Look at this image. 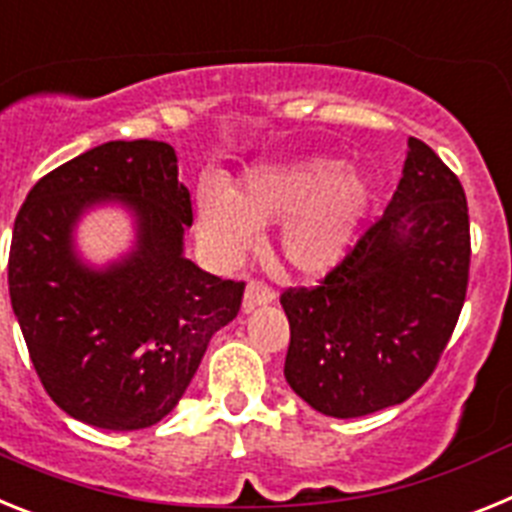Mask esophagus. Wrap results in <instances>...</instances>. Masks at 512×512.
Here are the masks:
<instances>
[{"instance_id": "obj_1", "label": "esophagus", "mask_w": 512, "mask_h": 512, "mask_svg": "<svg viewBox=\"0 0 512 512\" xmlns=\"http://www.w3.org/2000/svg\"><path fill=\"white\" fill-rule=\"evenodd\" d=\"M275 299V291L262 281H250L247 283V291H244V309H255V306L270 304Z\"/></svg>"}]
</instances>
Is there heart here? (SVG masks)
<instances>
[{"mask_svg": "<svg viewBox=\"0 0 512 512\" xmlns=\"http://www.w3.org/2000/svg\"><path fill=\"white\" fill-rule=\"evenodd\" d=\"M368 180L353 164L327 157L262 164L237 190L208 188L198 206V229L226 255H237L260 226L281 224V255L299 273L330 270L348 255L366 216Z\"/></svg>", "mask_w": 512, "mask_h": 512, "instance_id": "b5f03b06", "label": "heart"}]
</instances>
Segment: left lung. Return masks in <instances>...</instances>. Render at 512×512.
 <instances>
[{
	"label": "left lung",
	"instance_id": "obj_1",
	"mask_svg": "<svg viewBox=\"0 0 512 512\" xmlns=\"http://www.w3.org/2000/svg\"><path fill=\"white\" fill-rule=\"evenodd\" d=\"M384 216L314 288H286V381L327 417L410 399L441 361L469 286V208L459 177L410 139Z\"/></svg>",
	"mask_w": 512,
	"mask_h": 512
}]
</instances>
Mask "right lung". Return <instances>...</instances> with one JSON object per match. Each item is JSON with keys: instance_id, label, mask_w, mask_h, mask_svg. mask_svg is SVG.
<instances>
[{"instance_id": "right-lung-1", "label": "right lung", "mask_w": 512, "mask_h": 512, "mask_svg": "<svg viewBox=\"0 0 512 512\" xmlns=\"http://www.w3.org/2000/svg\"><path fill=\"white\" fill-rule=\"evenodd\" d=\"M102 200L137 213V250L105 271L73 255L70 231ZM193 224L164 141H108L35 182L12 229L10 299L30 361L66 415L141 430L170 415L216 332L239 314L244 281L182 255Z\"/></svg>"}]
</instances>
